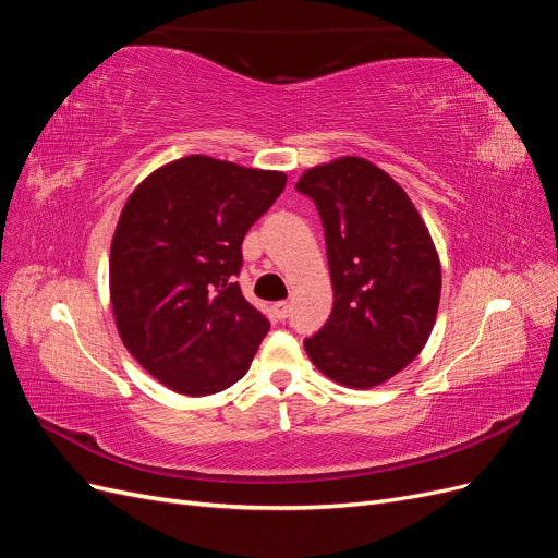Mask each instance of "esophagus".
<instances>
[{"label": "esophagus", "mask_w": 558, "mask_h": 558, "mask_svg": "<svg viewBox=\"0 0 558 558\" xmlns=\"http://www.w3.org/2000/svg\"><path fill=\"white\" fill-rule=\"evenodd\" d=\"M272 314H275L277 320H286V318H289V314H291V305H289V302H275Z\"/></svg>", "instance_id": "esophagus-1"}]
</instances>
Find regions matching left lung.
Listing matches in <instances>:
<instances>
[{"instance_id": "8db88e82", "label": "left lung", "mask_w": 558, "mask_h": 558, "mask_svg": "<svg viewBox=\"0 0 558 558\" xmlns=\"http://www.w3.org/2000/svg\"><path fill=\"white\" fill-rule=\"evenodd\" d=\"M295 189L324 223L335 291L326 326L305 340L307 356L342 386L384 384L435 326L442 269L430 232L408 193L365 158L312 167Z\"/></svg>"}]
</instances>
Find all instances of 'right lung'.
Wrapping results in <instances>:
<instances>
[{
    "label": "right lung",
    "instance_id": "obj_1",
    "mask_svg": "<svg viewBox=\"0 0 558 558\" xmlns=\"http://www.w3.org/2000/svg\"><path fill=\"white\" fill-rule=\"evenodd\" d=\"M283 185V172L189 156L128 197L109 256L116 328L172 391L211 396L246 375L269 320L234 277L244 234Z\"/></svg>",
    "mask_w": 558,
    "mask_h": 558
}]
</instances>
